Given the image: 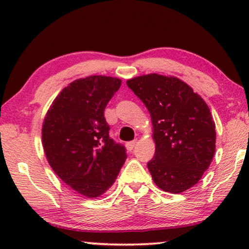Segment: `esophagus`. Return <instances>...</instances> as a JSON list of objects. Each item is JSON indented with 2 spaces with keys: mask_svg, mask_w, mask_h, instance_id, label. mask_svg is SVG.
<instances>
[{
  "mask_svg": "<svg viewBox=\"0 0 249 249\" xmlns=\"http://www.w3.org/2000/svg\"><path fill=\"white\" fill-rule=\"evenodd\" d=\"M136 142H137V141H132V142H127V144H125V148H127L129 152H131L132 149H134L135 146H136Z\"/></svg>",
  "mask_w": 249,
  "mask_h": 249,
  "instance_id": "esophagus-1",
  "label": "esophagus"
}]
</instances>
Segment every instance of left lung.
<instances>
[{
  "instance_id": "obj_1",
  "label": "left lung",
  "mask_w": 249,
  "mask_h": 249,
  "mask_svg": "<svg viewBox=\"0 0 249 249\" xmlns=\"http://www.w3.org/2000/svg\"><path fill=\"white\" fill-rule=\"evenodd\" d=\"M127 85L151 114L155 154L147 168L153 181L171 194L192 188L215 153V122L206 102L175 76L142 74Z\"/></svg>"
}]
</instances>
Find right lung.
Instances as JSON below:
<instances>
[{
    "label": "right lung",
    "mask_w": 249,
    "mask_h": 249,
    "mask_svg": "<svg viewBox=\"0 0 249 249\" xmlns=\"http://www.w3.org/2000/svg\"><path fill=\"white\" fill-rule=\"evenodd\" d=\"M121 79L90 76L64 87L47 110L42 142L47 162L70 188L87 198L113 185L124 164V146L108 137L104 110Z\"/></svg>",
    "instance_id": "add662e5"
}]
</instances>
